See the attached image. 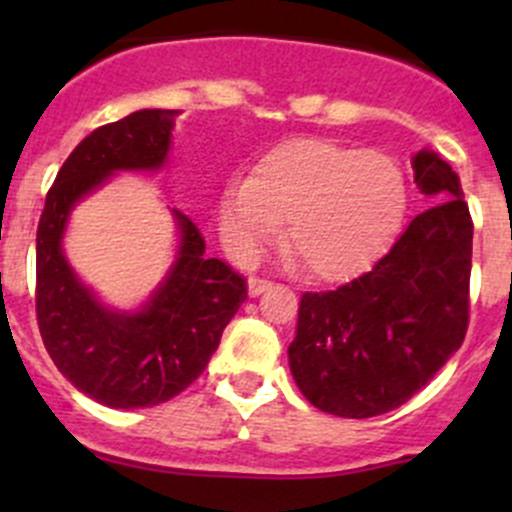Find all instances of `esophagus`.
<instances>
[{
  "label": "esophagus",
  "mask_w": 512,
  "mask_h": 512,
  "mask_svg": "<svg viewBox=\"0 0 512 512\" xmlns=\"http://www.w3.org/2000/svg\"><path fill=\"white\" fill-rule=\"evenodd\" d=\"M270 287L272 282L260 280V277H250V280H247V294H250V297H260V294L267 292Z\"/></svg>",
  "instance_id": "34e87169"
}]
</instances>
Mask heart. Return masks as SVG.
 I'll return each instance as SVG.
<instances>
[{"label": "heart", "instance_id": "obj_1", "mask_svg": "<svg viewBox=\"0 0 512 512\" xmlns=\"http://www.w3.org/2000/svg\"><path fill=\"white\" fill-rule=\"evenodd\" d=\"M406 210L404 173L379 151L322 138H289L262 153L250 178L230 180L218 200V230L240 260L272 242L309 277L347 280L384 252Z\"/></svg>", "mask_w": 512, "mask_h": 512}]
</instances>
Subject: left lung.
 I'll return each mask as SVG.
<instances>
[{
  "label": "left lung",
  "instance_id": "obj_1",
  "mask_svg": "<svg viewBox=\"0 0 512 512\" xmlns=\"http://www.w3.org/2000/svg\"><path fill=\"white\" fill-rule=\"evenodd\" d=\"M411 165L431 208L369 272L299 302L289 371L304 399L327 414L399 409L466 337L473 223L461 180L428 148Z\"/></svg>",
  "mask_w": 512,
  "mask_h": 512
}]
</instances>
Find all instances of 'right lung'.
<instances>
[{
  "instance_id": "obj_1",
  "label": "right lung",
  "mask_w": 512,
  "mask_h": 512,
  "mask_svg": "<svg viewBox=\"0 0 512 512\" xmlns=\"http://www.w3.org/2000/svg\"><path fill=\"white\" fill-rule=\"evenodd\" d=\"M178 111L143 108L96 128L61 165L36 230V319L56 369L108 409L170 401L205 371L247 285L218 257L188 215L170 210L178 252L136 309L108 307L79 280L64 252L76 205L116 173H156L170 153Z\"/></svg>"
}]
</instances>
